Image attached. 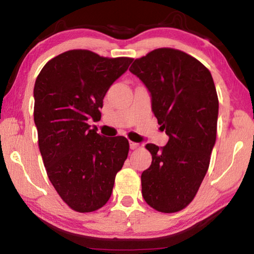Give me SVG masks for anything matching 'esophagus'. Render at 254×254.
<instances>
[{"instance_id": "1", "label": "esophagus", "mask_w": 254, "mask_h": 254, "mask_svg": "<svg viewBox=\"0 0 254 254\" xmlns=\"http://www.w3.org/2000/svg\"><path fill=\"white\" fill-rule=\"evenodd\" d=\"M140 147V144L139 143H135V142H130V148L132 149V150H135V149H137Z\"/></svg>"}]
</instances>
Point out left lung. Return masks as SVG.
I'll return each mask as SVG.
<instances>
[{
    "instance_id": "left-lung-1",
    "label": "left lung",
    "mask_w": 254,
    "mask_h": 254,
    "mask_svg": "<svg viewBox=\"0 0 254 254\" xmlns=\"http://www.w3.org/2000/svg\"><path fill=\"white\" fill-rule=\"evenodd\" d=\"M147 86L152 111L169 141L148 143L151 166L141 175L142 196L161 213L191 203L207 173L216 140L218 98L210 71L182 50L158 48L130 67Z\"/></svg>"
}]
</instances>
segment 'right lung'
<instances>
[{"mask_svg": "<svg viewBox=\"0 0 254 254\" xmlns=\"http://www.w3.org/2000/svg\"><path fill=\"white\" fill-rule=\"evenodd\" d=\"M132 60L68 50L50 59L36 79L33 118L42 160L56 191L75 212L107 203L127 158V137L102 136L88 120L100 121L103 98Z\"/></svg>", "mask_w": 254, "mask_h": 254, "instance_id": "obj_1", "label": "right lung"}]
</instances>
